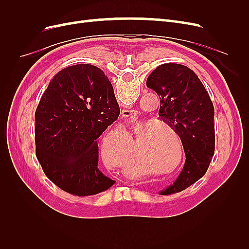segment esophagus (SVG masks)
I'll return each instance as SVG.
<instances>
[{"label": "esophagus", "instance_id": "1", "mask_svg": "<svg viewBox=\"0 0 249 249\" xmlns=\"http://www.w3.org/2000/svg\"><path fill=\"white\" fill-rule=\"evenodd\" d=\"M133 114H135L134 113V110H123L122 111V116L123 117H129V116H133Z\"/></svg>", "mask_w": 249, "mask_h": 249}]
</instances>
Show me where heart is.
Returning a JSON list of instances; mask_svg holds the SVG:
<instances>
[{"instance_id":"heart-1","label":"heart","mask_w":249,"mask_h":249,"mask_svg":"<svg viewBox=\"0 0 249 249\" xmlns=\"http://www.w3.org/2000/svg\"><path fill=\"white\" fill-rule=\"evenodd\" d=\"M160 124L166 126L165 123L158 122ZM156 124L147 122L143 125L142 130L132 139L131 132L125 131L127 138L124 133L112 132L105 136L100 148L102 160L108 167L119 168L129 176L136 177L139 175L140 168L138 164L133 162L124 156L128 152V141H133L132 148L135 149L133 156L139 165L147 168L155 165L158 168H168L172 166L178 158V150L169 141H162L157 134ZM125 158H124L123 157ZM178 158V164L180 162Z\"/></svg>"}]
</instances>
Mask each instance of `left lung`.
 Here are the masks:
<instances>
[{"instance_id":"1","label":"left lung","mask_w":249,"mask_h":249,"mask_svg":"<svg viewBox=\"0 0 249 249\" xmlns=\"http://www.w3.org/2000/svg\"><path fill=\"white\" fill-rule=\"evenodd\" d=\"M146 86L159 95V116L178 135L186 156L177 179L160 194L180 192L205 176L214 156L213 103L196 74L182 64L159 65Z\"/></svg>"}]
</instances>
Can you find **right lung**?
Here are the masks:
<instances>
[{"instance_id":"obj_1","label":"right lung","mask_w":249,"mask_h":249,"mask_svg":"<svg viewBox=\"0 0 249 249\" xmlns=\"http://www.w3.org/2000/svg\"><path fill=\"white\" fill-rule=\"evenodd\" d=\"M119 113L111 82L99 67L77 64L56 74L35 112L36 157L51 182L78 196L115 183L97 166V138Z\"/></svg>"}]
</instances>
